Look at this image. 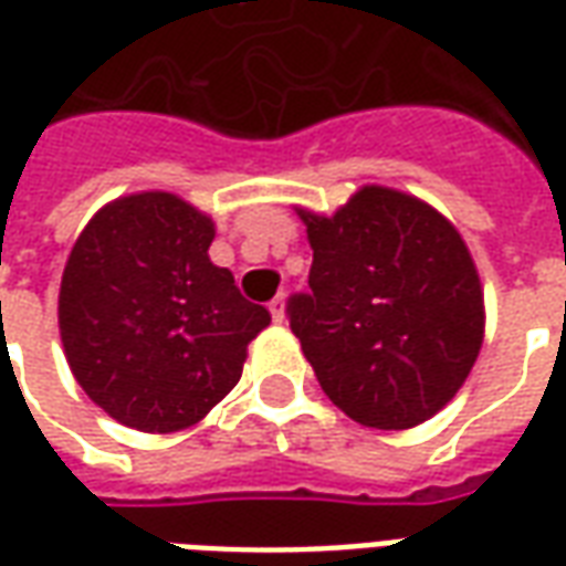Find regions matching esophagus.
<instances>
[{"label":"esophagus","mask_w":566,"mask_h":566,"mask_svg":"<svg viewBox=\"0 0 566 566\" xmlns=\"http://www.w3.org/2000/svg\"><path fill=\"white\" fill-rule=\"evenodd\" d=\"M270 312H272V321H275V324H284V318H287V315H284V294H279L275 300H272Z\"/></svg>","instance_id":"obj_1"}]
</instances>
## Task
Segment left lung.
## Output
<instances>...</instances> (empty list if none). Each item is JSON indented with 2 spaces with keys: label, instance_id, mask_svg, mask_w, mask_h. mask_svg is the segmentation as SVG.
<instances>
[{
  "label": "left lung",
  "instance_id": "1",
  "mask_svg": "<svg viewBox=\"0 0 566 566\" xmlns=\"http://www.w3.org/2000/svg\"><path fill=\"white\" fill-rule=\"evenodd\" d=\"M296 214L312 270L287 315L324 394L376 430L437 416L485 336L482 282L454 223L381 185H364L333 214Z\"/></svg>",
  "mask_w": 566,
  "mask_h": 566
}]
</instances>
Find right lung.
I'll list each match as a JSON object with an SVG mask.
<instances>
[{"mask_svg": "<svg viewBox=\"0 0 566 566\" xmlns=\"http://www.w3.org/2000/svg\"><path fill=\"white\" fill-rule=\"evenodd\" d=\"M214 221L166 190L112 199L81 230L60 282L69 369L103 412L142 433L209 416L242 376L270 312L214 266Z\"/></svg>", "mask_w": 566, "mask_h": 566, "instance_id": "right-lung-1", "label": "right lung"}]
</instances>
